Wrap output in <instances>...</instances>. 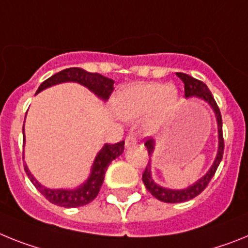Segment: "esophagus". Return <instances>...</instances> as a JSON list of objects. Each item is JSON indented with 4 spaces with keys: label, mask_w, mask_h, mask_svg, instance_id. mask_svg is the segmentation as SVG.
Segmentation results:
<instances>
[{
    "label": "esophagus",
    "mask_w": 248,
    "mask_h": 248,
    "mask_svg": "<svg viewBox=\"0 0 248 248\" xmlns=\"http://www.w3.org/2000/svg\"><path fill=\"white\" fill-rule=\"evenodd\" d=\"M136 143H137V139H136V136L133 135V133H130V135L126 137V140H124V145H126L127 147H130V146H135Z\"/></svg>",
    "instance_id": "esophagus-1"
}]
</instances>
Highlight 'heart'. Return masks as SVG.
Here are the masks:
<instances>
[{
	"mask_svg": "<svg viewBox=\"0 0 248 248\" xmlns=\"http://www.w3.org/2000/svg\"><path fill=\"white\" fill-rule=\"evenodd\" d=\"M178 106L175 86L158 82L133 83L117 92L113 107L118 116L127 121L145 116L142 128L155 135L170 121Z\"/></svg>",
	"mask_w": 248,
	"mask_h": 248,
	"instance_id": "b5f03b06",
	"label": "heart"
}]
</instances>
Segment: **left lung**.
I'll return each mask as SVG.
<instances>
[{"label":"left lung","mask_w":248,"mask_h":248,"mask_svg":"<svg viewBox=\"0 0 248 248\" xmlns=\"http://www.w3.org/2000/svg\"><path fill=\"white\" fill-rule=\"evenodd\" d=\"M177 76L182 79V82L185 83V96L186 98L188 97H199L203 100L204 102H207L211 106V108L214 109L215 116L217 120V127H218V150H217L216 158H215L214 163L211 166V169L206 172V175L202 176L199 181H196L195 184L191 186L186 187L182 189H171L165 188V187L158 186L155 184V181L152 180V175H151V162L146 166L145 172L142 175V181L145 184L146 188L150 191V193L157 200H160L162 202H167V203H178V202H185L188 200L195 199L196 196H199L200 193L207 187L208 182L211 178L214 177L215 172H216L217 167H218L219 162L222 160L223 150H225V142H223L222 136V117H221V112H219L218 106H217L216 101H215L214 96L208 90V87L204 85L202 81L193 78V77L188 76L186 73L177 72ZM145 146L147 147L148 156H152L155 151V141L152 139H148L145 142Z\"/></svg>","instance_id":"1"}]
</instances>
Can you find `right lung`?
<instances>
[{
	"label": "right lung",
	"mask_w": 248,
	"mask_h": 248,
	"mask_svg": "<svg viewBox=\"0 0 248 248\" xmlns=\"http://www.w3.org/2000/svg\"><path fill=\"white\" fill-rule=\"evenodd\" d=\"M63 82H77L79 85L87 87L90 91L93 92L98 98L103 101H107L111 96L112 91H113V83L115 81L111 78L102 76L100 73H92L87 72V71L82 70L78 67H71L66 68L63 71H60L59 73H56L46 81L41 83L38 87L37 93L41 92L45 88H48L51 86L59 85V83ZM25 130V126H23ZM22 130V131H23ZM25 136V133H23ZM23 145H25V139H23ZM124 141L117 142L115 145H106L101 148V151L97 154L96 158L93 161V165L91 167V173L90 177L87 178L86 182H83L81 186H78L75 189H51L47 187L42 186L37 180L33 177L31 172H30L27 165H25V171L31 180L34 187L40 191L42 195L48 200L51 203L61 206V207H79V206H85V204L90 203L96 199V196L100 192V188L105 180V173L108 167L109 163L112 161L117 158L120 155L124 152Z\"/></svg>",
	"instance_id": "obj_1"
}]
</instances>
